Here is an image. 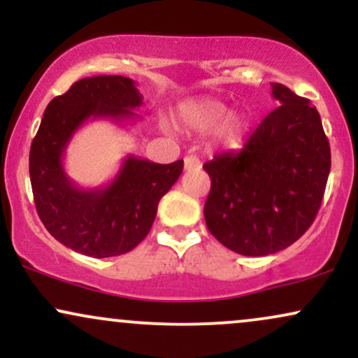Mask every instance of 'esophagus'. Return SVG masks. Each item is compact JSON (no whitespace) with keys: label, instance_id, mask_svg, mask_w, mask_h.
<instances>
[{"label":"esophagus","instance_id":"obj_1","mask_svg":"<svg viewBox=\"0 0 358 358\" xmlns=\"http://www.w3.org/2000/svg\"><path fill=\"white\" fill-rule=\"evenodd\" d=\"M183 163H185V170L187 171L200 170V168H202V163H200V159L196 158V156H185Z\"/></svg>","mask_w":358,"mask_h":358}]
</instances>
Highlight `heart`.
<instances>
[{"instance_id":"1","label":"heart","mask_w":358,"mask_h":358,"mask_svg":"<svg viewBox=\"0 0 358 358\" xmlns=\"http://www.w3.org/2000/svg\"><path fill=\"white\" fill-rule=\"evenodd\" d=\"M225 113H227V106L224 102L212 99V97H202V99L183 104L178 116L182 124L195 133H205L217 125L213 131L215 145L224 150H236L242 145L250 119L242 110H234L224 118Z\"/></svg>"}]
</instances>
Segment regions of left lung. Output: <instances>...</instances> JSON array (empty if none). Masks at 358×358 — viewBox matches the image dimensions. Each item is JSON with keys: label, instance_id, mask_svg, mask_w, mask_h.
I'll use <instances>...</instances> for the list:
<instances>
[{"label": "left lung", "instance_id": "8db88e82", "mask_svg": "<svg viewBox=\"0 0 358 358\" xmlns=\"http://www.w3.org/2000/svg\"><path fill=\"white\" fill-rule=\"evenodd\" d=\"M271 85L281 106L239 153L203 165L212 182L203 208L208 231L242 256H268L296 242L320 210L331 166L318 110L286 85Z\"/></svg>", "mask_w": 358, "mask_h": 358}]
</instances>
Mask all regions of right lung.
<instances>
[{
  "label": "right lung",
  "mask_w": 358,
  "mask_h": 358,
  "mask_svg": "<svg viewBox=\"0 0 358 358\" xmlns=\"http://www.w3.org/2000/svg\"><path fill=\"white\" fill-rule=\"evenodd\" d=\"M143 104L136 82L122 76L77 80L45 109L30 148V182L40 220L65 248L90 257L129 252L153 225L158 202L183 171V159L159 165L127 156L106 187H77L64 170L73 133L89 119L126 121Z\"/></svg>",
  "instance_id": "add662e5"
}]
</instances>
